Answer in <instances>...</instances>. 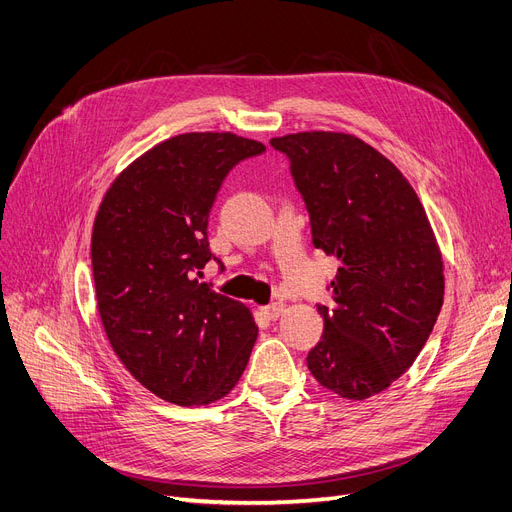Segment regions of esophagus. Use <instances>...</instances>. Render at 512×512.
I'll list each match as a JSON object with an SVG mask.
<instances>
[{
    "label": "esophagus",
    "instance_id": "obj_1",
    "mask_svg": "<svg viewBox=\"0 0 512 512\" xmlns=\"http://www.w3.org/2000/svg\"><path fill=\"white\" fill-rule=\"evenodd\" d=\"M283 311H285L283 302H271V304H267V306H264V309H262V313L267 315L269 319H277Z\"/></svg>",
    "mask_w": 512,
    "mask_h": 512
}]
</instances>
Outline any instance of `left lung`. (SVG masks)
I'll return each mask as SVG.
<instances>
[{
  "mask_svg": "<svg viewBox=\"0 0 512 512\" xmlns=\"http://www.w3.org/2000/svg\"><path fill=\"white\" fill-rule=\"evenodd\" d=\"M311 220L313 245L338 258L317 304L323 336L306 355L315 380L367 399L414 363L443 304V262L431 222L403 174L363 140L340 132L271 138Z\"/></svg>",
  "mask_w": 512,
  "mask_h": 512,
  "instance_id": "1",
  "label": "left lung"
}]
</instances>
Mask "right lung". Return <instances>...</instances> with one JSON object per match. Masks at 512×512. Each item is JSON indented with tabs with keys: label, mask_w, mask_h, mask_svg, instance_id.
Returning a JSON list of instances; mask_svg holds the SVG:
<instances>
[{
	"label": "right lung",
	"mask_w": 512,
	"mask_h": 512,
	"mask_svg": "<svg viewBox=\"0 0 512 512\" xmlns=\"http://www.w3.org/2000/svg\"><path fill=\"white\" fill-rule=\"evenodd\" d=\"M267 151L231 132L180 134L138 157L102 199L92 231L98 313L115 355L157 397L206 405L248 365L245 304L195 275L214 258L208 220L224 178Z\"/></svg>",
	"instance_id": "add662e5"
}]
</instances>
